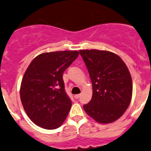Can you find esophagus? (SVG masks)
<instances>
[{"label":"esophagus","mask_w":151,"mask_h":151,"mask_svg":"<svg viewBox=\"0 0 151 151\" xmlns=\"http://www.w3.org/2000/svg\"><path fill=\"white\" fill-rule=\"evenodd\" d=\"M81 97V94H75V95H74V97H75L76 99H78L79 97Z\"/></svg>","instance_id":"1"}]
</instances>
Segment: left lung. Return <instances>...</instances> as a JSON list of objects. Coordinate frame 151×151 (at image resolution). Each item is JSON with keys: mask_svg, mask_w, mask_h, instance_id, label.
<instances>
[{"mask_svg": "<svg viewBox=\"0 0 151 151\" xmlns=\"http://www.w3.org/2000/svg\"><path fill=\"white\" fill-rule=\"evenodd\" d=\"M92 83L93 94L83 109L101 124H109L121 117L129 105L132 95L130 73L120 57L97 49L79 51Z\"/></svg>", "mask_w": 151, "mask_h": 151, "instance_id": "8db88e82", "label": "left lung"}]
</instances>
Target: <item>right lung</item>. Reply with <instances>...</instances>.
<instances>
[{
	"label": "right lung",
	"mask_w": 151,
	"mask_h": 151,
	"mask_svg": "<svg viewBox=\"0 0 151 151\" xmlns=\"http://www.w3.org/2000/svg\"><path fill=\"white\" fill-rule=\"evenodd\" d=\"M78 54L77 51L43 53L26 70L20 98L27 115L37 126L55 129L68 116L72 102L65 90L63 75Z\"/></svg>",
	"instance_id": "right-lung-1"
}]
</instances>
